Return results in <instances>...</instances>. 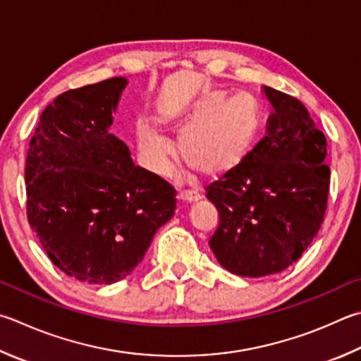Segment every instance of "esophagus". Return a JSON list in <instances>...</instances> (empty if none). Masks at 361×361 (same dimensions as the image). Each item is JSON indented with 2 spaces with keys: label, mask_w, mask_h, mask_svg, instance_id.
Masks as SVG:
<instances>
[{
  "label": "esophagus",
  "mask_w": 361,
  "mask_h": 361,
  "mask_svg": "<svg viewBox=\"0 0 361 361\" xmlns=\"http://www.w3.org/2000/svg\"><path fill=\"white\" fill-rule=\"evenodd\" d=\"M178 199L181 202H186V203H194L200 199V194L195 191H185V189H181V191L178 192Z\"/></svg>",
  "instance_id": "esophagus-1"
}]
</instances>
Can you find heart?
I'll return each mask as SVG.
<instances>
[{"instance_id": "b5f03b06", "label": "heart", "mask_w": 361, "mask_h": 361, "mask_svg": "<svg viewBox=\"0 0 361 361\" xmlns=\"http://www.w3.org/2000/svg\"><path fill=\"white\" fill-rule=\"evenodd\" d=\"M161 128L181 133L180 153L188 166L205 176H219L243 161L259 130V104L249 91L222 97L221 90H207L192 101L159 109ZM140 153L156 173H166L173 147L148 123L137 129Z\"/></svg>"}]
</instances>
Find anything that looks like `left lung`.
Here are the masks:
<instances>
[{"mask_svg":"<svg viewBox=\"0 0 361 361\" xmlns=\"http://www.w3.org/2000/svg\"><path fill=\"white\" fill-rule=\"evenodd\" d=\"M267 134L237 167L207 188L219 213L209 247L233 274L286 270L324 222L330 189L326 139L297 97L270 87Z\"/></svg>","mask_w":361,"mask_h":361,"instance_id":"left-lung-1","label":"left lung"}]
</instances>
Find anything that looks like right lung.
Here are the masks:
<instances>
[{
    "label": "right lung",
    "instance_id": "add662e5",
    "mask_svg": "<svg viewBox=\"0 0 361 361\" xmlns=\"http://www.w3.org/2000/svg\"><path fill=\"white\" fill-rule=\"evenodd\" d=\"M126 85L114 77L56 96L26 156L30 226L54 265L90 284L133 273L176 207L173 186L109 133Z\"/></svg>",
    "mask_w": 361,
    "mask_h": 361
}]
</instances>
